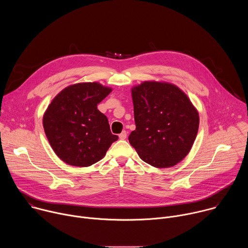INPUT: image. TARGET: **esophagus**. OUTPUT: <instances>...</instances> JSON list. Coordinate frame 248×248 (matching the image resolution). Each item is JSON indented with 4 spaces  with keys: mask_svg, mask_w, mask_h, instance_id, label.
<instances>
[{
    "mask_svg": "<svg viewBox=\"0 0 248 248\" xmlns=\"http://www.w3.org/2000/svg\"><path fill=\"white\" fill-rule=\"evenodd\" d=\"M126 131L125 130H124L120 135H119V137H120V139H122V140H124V139H125L126 138Z\"/></svg>",
    "mask_w": 248,
    "mask_h": 248,
    "instance_id": "1",
    "label": "esophagus"
}]
</instances>
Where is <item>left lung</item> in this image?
Wrapping results in <instances>:
<instances>
[{
  "mask_svg": "<svg viewBox=\"0 0 248 248\" xmlns=\"http://www.w3.org/2000/svg\"><path fill=\"white\" fill-rule=\"evenodd\" d=\"M136 128L128 136L141 160L170 168L189 153L199 127V114L176 85L147 80L131 88Z\"/></svg>",
  "mask_w": 248,
  "mask_h": 248,
  "instance_id": "left-lung-1",
  "label": "left lung"
}]
</instances>
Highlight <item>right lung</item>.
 I'll list each match as a JSON object with an SVG mask.
<instances>
[{
	"label": "right lung",
	"instance_id": "add662e5",
	"mask_svg": "<svg viewBox=\"0 0 248 248\" xmlns=\"http://www.w3.org/2000/svg\"><path fill=\"white\" fill-rule=\"evenodd\" d=\"M112 88L99 82H79L63 88L43 115V127L56 155L75 167H89L104 158L118 135L97 105Z\"/></svg>",
	"mask_w": 248,
	"mask_h": 248
}]
</instances>
